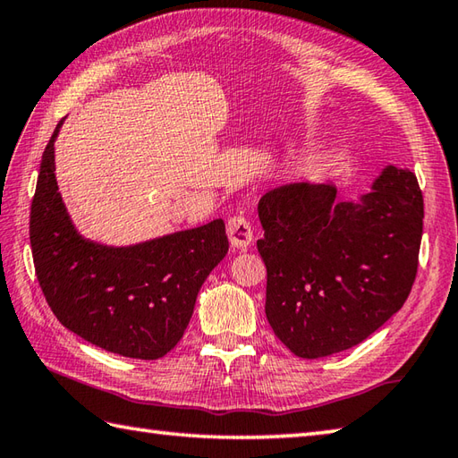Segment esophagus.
Listing matches in <instances>:
<instances>
[{
    "mask_svg": "<svg viewBox=\"0 0 458 458\" xmlns=\"http://www.w3.org/2000/svg\"><path fill=\"white\" fill-rule=\"evenodd\" d=\"M226 234L230 238L232 248L236 250H246L251 244V238H254V230H251V224L244 216H232L226 224Z\"/></svg>",
    "mask_w": 458,
    "mask_h": 458,
    "instance_id": "34e87169",
    "label": "esophagus"
}]
</instances>
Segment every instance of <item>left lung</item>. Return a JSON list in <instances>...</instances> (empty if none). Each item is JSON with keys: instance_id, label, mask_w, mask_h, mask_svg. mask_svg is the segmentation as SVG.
I'll return each mask as SVG.
<instances>
[{"instance_id": "1", "label": "left lung", "mask_w": 458, "mask_h": 458, "mask_svg": "<svg viewBox=\"0 0 458 458\" xmlns=\"http://www.w3.org/2000/svg\"><path fill=\"white\" fill-rule=\"evenodd\" d=\"M258 214L266 317L295 356L343 352L403 307L423 234V197L407 167L386 165L358 200H336L330 182L287 184L266 192Z\"/></svg>"}]
</instances>
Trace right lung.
Masks as SVG:
<instances>
[{
  "instance_id": "obj_1",
  "label": "right lung",
  "mask_w": 458,
  "mask_h": 458,
  "mask_svg": "<svg viewBox=\"0 0 458 458\" xmlns=\"http://www.w3.org/2000/svg\"><path fill=\"white\" fill-rule=\"evenodd\" d=\"M63 122L43 153L31 204L38 285L74 335L114 354L157 360L177 346L204 279L228 254L224 220L131 246L84 238L58 192L55 141Z\"/></svg>"
}]
</instances>
